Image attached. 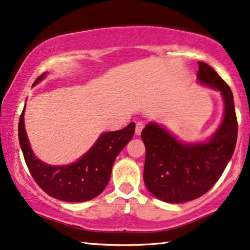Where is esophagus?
I'll use <instances>...</instances> for the list:
<instances>
[{"label": "esophagus", "instance_id": "esophagus-1", "mask_svg": "<svg viewBox=\"0 0 250 250\" xmlns=\"http://www.w3.org/2000/svg\"><path fill=\"white\" fill-rule=\"evenodd\" d=\"M143 128H144V125H143L142 122H137V123H136V129H135V134H136V136L141 135Z\"/></svg>", "mask_w": 250, "mask_h": 250}]
</instances>
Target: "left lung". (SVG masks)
Returning a JSON list of instances; mask_svg holds the SVG:
<instances>
[{"mask_svg": "<svg viewBox=\"0 0 250 250\" xmlns=\"http://www.w3.org/2000/svg\"><path fill=\"white\" fill-rule=\"evenodd\" d=\"M197 79L221 92L224 102L221 125L211 137L206 142H182L155 122L147 123L141 135L146 148L143 174L146 188L169 204H183L207 193L221 177L237 143L238 122L229 86L202 62Z\"/></svg>", "mask_w": 250, "mask_h": 250, "instance_id": "left-lung-1", "label": "left lung"}]
</instances>
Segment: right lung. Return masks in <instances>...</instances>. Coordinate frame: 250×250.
<instances>
[{
	"instance_id": "right-lung-1",
	"label": "right lung",
	"mask_w": 250,
	"mask_h": 250,
	"mask_svg": "<svg viewBox=\"0 0 250 250\" xmlns=\"http://www.w3.org/2000/svg\"><path fill=\"white\" fill-rule=\"evenodd\" d=\"M46 76L43 73L34 82ZM25 107L19 119L18 136L22 154L32 177L50 197L67 202H83L98 197L107 186L116 156L131 141L135 123L116 131L103 132L85 154L69 165L51 166L42 162L33 152L24 123Z\"/></svg>"
}]
</instances>
